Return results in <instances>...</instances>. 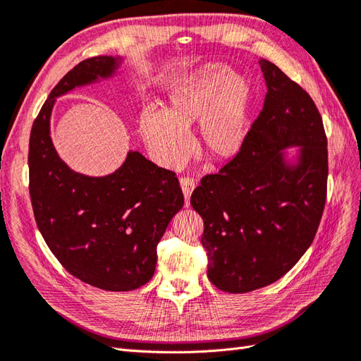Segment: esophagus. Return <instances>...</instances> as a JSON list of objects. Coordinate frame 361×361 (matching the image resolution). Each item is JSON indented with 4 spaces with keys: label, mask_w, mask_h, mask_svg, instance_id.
Here are the masks:
<instances>
[{
    "label": "esophagus",
    "mask_w": 361,
    "mask_h": 361,
    "mask_svg": "<svg viewBox=\"0 0 361 361\" xmlns=\"http://www.w3.org/2000/svg\"><path fill=\"white\" fill-rule=\"evenodd\" d=\"M195 187H196V183L191 178H182L180 179V188H182L183 197H185V207H190V197H191V193H193Z\"/></svg>",
    "instance_id": "esophagus-1"
}]
</instances>
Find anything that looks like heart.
<instances>
[{
    "instance_id": "obj_1",
    "label": "heart",
    "mask_w": 361,
    "mask_h": 361,
    "mask_svg": "<svg viewBox=\"0 0 361 361\" xmlns=\"http://www.w3.org/2000/svg\"><path fill=\"white\" fill-rule=\"evenodd\" d=\"M252 86L226 65H208L168 94L162 109L145 108L139 131L151 156L165 168L187 159V134L197 126L196 147L216 164L241 153L250 130Z\"/></svg>"
}]
</instances>
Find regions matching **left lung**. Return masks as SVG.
<instances>
[{
    "mask_svg": "<svg viewBox=\"0 0 361 361\" xmlns=\"http://www.w3.org/2000/svg\"><path fill=\"white\" fill-rule=\"evenodd\" d=\"M259 65L267 94L243 151L205 176L190 199L204 219L208 279L228 293L286 275L314 241L326 204L322 116L281 69L264 59Z\"/></svg>",
    "mask_w": 361,
    "mask_h": 361,
    "instance_id": "obj_1",
    "label": "left lung"
}]
</instances>
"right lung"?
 I'll return each mask as SVG.
<instances>
[{
  "label": "right lung",
  "instance_id": "add662e5",
  "mask_svg": "<svg viewBox=\"0 0 361 361\" xmlns=\"http://www.w3.org/2000/svg\"><path fill=\"white\" fill-rule=\"evenodd\" d=\"M122 57L100 55L71 69L32 125L29 191L39 233L80 281L111 292L139 289L154 275L157 244L183 205L179 180L139 151L106 176H86L63 162L51 139L55 99L113 78Z\"/></svg>",
  "mask_w": 361,
  "mask_h": 361
}]
</instances>
